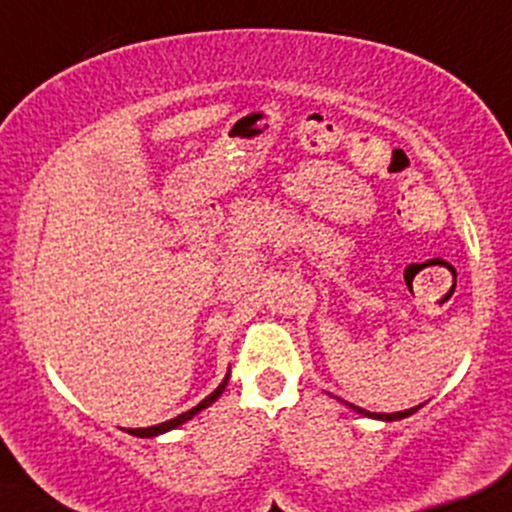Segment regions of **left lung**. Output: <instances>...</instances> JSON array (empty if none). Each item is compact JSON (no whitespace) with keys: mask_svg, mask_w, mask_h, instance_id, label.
Masks as SVG:
<instances>
[{"mask_svg":"<svg viewBox=\"0 0 512 512\" xmlns=\"http://www.w3.org/2000/svg\"><path fill=\"white\" fill-rule=\"evenodd\" d=\"M336 400H338V397H336ZM343 405H346V407H351L353 412L363 414V417H370V419H380V422H397V419H405V417H410V414H414V412L419 410V407H422V405H417V407H410V410H402V412H390V414H385V412H368V410H363V407L348 405V402H343Z\"/></svg>","mask_w":512,"mask_h":512,"instance_id":"obj_1","label":"left lung"}]
</instances>
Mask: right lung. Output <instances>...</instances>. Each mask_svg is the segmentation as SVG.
Returning a JSON list of instances; mask_svg holds the SVG:
<instances>
[{"label": "right lung", "mask_w": 512, "mask_h": 512, "mask_svg": "<svg viewBox=\"0 0 512 512\" xmlns=\"http://www.w3.org/2000/svg\"><path fill=\"white\" fill-rule=\"evenodd\" d=\"M228 378H230V370H228V373H225L223 383H220L218 387H215V390L211 392V395L206 397V400H201V402H198L196 407H191V410H186L184 414H179V417H174V419H166V422H161V424H154V427H144V429H127V434H132V437L152 439V437H159V434H166V432H171V429L181 427V424H186L188 419H193V417H196L198 412H203V410H206V407H211L213 402L218 400L220 395H223L225 385H228Z\"/></svg>", "instance_id": "right-lung-1"}]
</instances>
